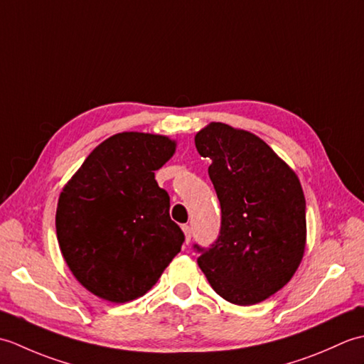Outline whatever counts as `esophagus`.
I'll list each match as a JSON object with an SVG mask.
<instances>
[{
    "label": "esophagus",
    "instance_id": "34e87169",
    "mask_svg": "<svg viewBox=\"0 0 364 364\" xmlns=\"http://www.w3.org/2000/svg\"><path fill=\"white\" fill-rule=\"evenodd\" d=\"M183 231H184V242L189 244L192 237V228L189 225H183Z\"/></svg>",
    "mask_w": 364,
    "mask_h": 364
}]
</instances>
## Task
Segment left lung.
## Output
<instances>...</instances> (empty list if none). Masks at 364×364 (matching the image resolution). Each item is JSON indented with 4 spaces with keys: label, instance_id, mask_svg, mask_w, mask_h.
<instances>
[{
    "label": "left lung",
    "instance_id": "8db88e82",
    "mask_svg": "<svg viewBox=\"0 0 364 364\" xmlns=\"http://www.w3.org/2000/svg\"><path fill=\"white\" fill-rule=\"evenodd\" d=\"M220 202L219 237L197 259L220 297L255 305L288 283L304 258L305 196L294 170L249 131L213 122L196 134Z\"/></svg>",
    "mask_w": 364,
    "mask_h": 364
}]
</instances>
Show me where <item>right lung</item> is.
I'll use <instances>...</instances> for the list:
<instances>
[{
  "label": "right lung",
  "mask_w": 364,
  "mask_h": 364,
  "mask_svg": "<svg viewBox=\"0 0 364 364\" xmlns=\"http://www.w3.org/2000/svg\"><path fill=\"white\" fill-rule=\"evenodd\" d=\"M175 141L119 133L100 144L59 196L56 235L63 257L84 288L125 304L144 296L181 250L168 194L154 170L173 156Z\"/></svg>",
  "instance_id": "right-lung-1"
}]
</instances>
